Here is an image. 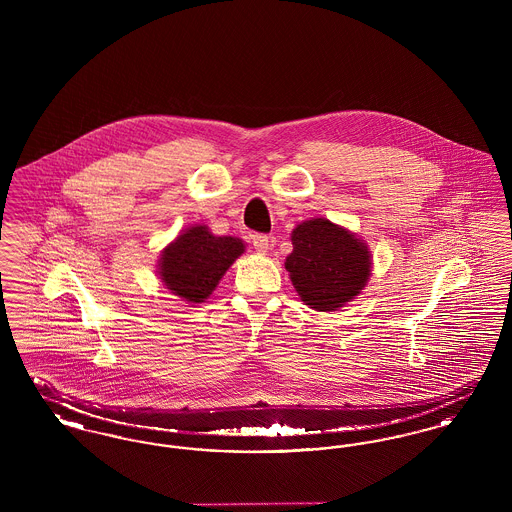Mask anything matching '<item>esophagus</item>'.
Returning <instances> with one entry per match:
<instances>
[{
  "instance_id": "1",
  "label": "esophagus",
  "mask_w": 512,
  "mask_h": 512,
  "mask_svg": "<svg viewBox=\"0 0 512 512\" xmlns=\"http://www.w3.org/2000/svg\"><path fill=\"white\" fill-rule=\"evenodd\" d=\"M251 242H253V247H255L259 253H267L268 249H270V238L265 236V234H253V236H251Z\"/></svg>"
}]
</instances>
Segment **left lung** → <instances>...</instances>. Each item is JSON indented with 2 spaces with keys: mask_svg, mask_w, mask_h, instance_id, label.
<instances>
[{
  "mask_svg": "<svg viewBox=\"0 0 512 512\" xmlns=\"http://www.w3.org/2000/svg\"><path fill=\"white\" fill-rule=\"evenodd\" d=\"M286 257L293 288L315 311H338L365 288L372 257L363 240L328 219L297 224Z\"/></svg>",
  "mask_w": 512,
  "mask_h": 512,
  "instance_id": "obj_1",
  "label": "left lung"
}]
</instances>
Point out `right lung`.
<instances>
[{
    "mask_svg": "<svg viewBox=\"0 0 512 512\" xmlns=\"http://www.w3.org/2000/svg\"><path fill=\"white\" fill-rule=\"evenodd\" d=\"M244 251L240 238L215 236L205 224H195L161 251L159 276L174 295L203 303Z\"/></svg>",
    "mask_w": 512,
    "mask_h": 512,
    "instance_id": "1",
    "label": "right lung"
}]
</instances>
